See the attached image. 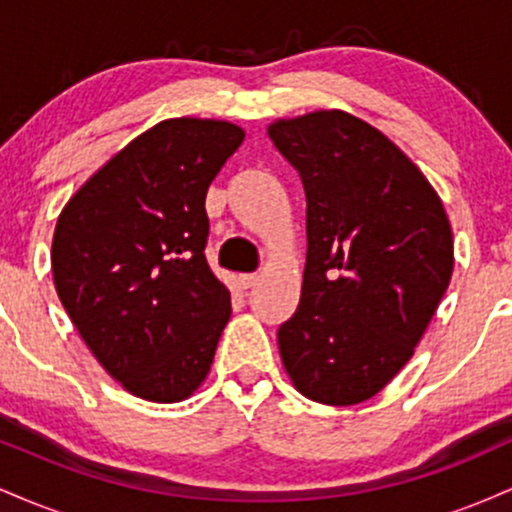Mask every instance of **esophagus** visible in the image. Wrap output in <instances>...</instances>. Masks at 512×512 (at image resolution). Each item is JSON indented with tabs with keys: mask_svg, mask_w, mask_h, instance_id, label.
Segmentation results:
<instances>
[{
	"mask_svg": "<svg viewBox=\"0 0 512 512\" xmlns=\"http://www.w3.org/2000/svg\"><path fill=\"white\" fill-rule=\"evenodd\" d=\"M257 281H260V276L257 274H240L238 276V284L243 286V289H250V286H255Z\"/></svg>",
	"mask_w": 512,
	"mask_h": 512,
	"instance_id": "34e87169",
	"label": "esophagus"
}]
</instances>
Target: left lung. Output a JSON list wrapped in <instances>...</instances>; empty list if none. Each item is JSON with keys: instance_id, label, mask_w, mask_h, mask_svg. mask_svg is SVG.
I'll return each mask as SVG.
<instances>
[{"instance_id": "left-lung-1", "label": "left lung", "mask_w": 512, "mask_h": 512, "mask_svg": "<svg viewBox=\"0 0 512 512\" xmlns=\"http://www.w3.org/2000/svg\"><path fill=\"white\" fill-rule=\"evenodd\" d=\"M267 134L308 202L301 301L276 334L281 363L313 402H366L407 366L448 291L450 219L419 166L361 117L313 110Z\"/></svg>"}]
</instances>
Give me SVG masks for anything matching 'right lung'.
I'll return each mask as SVG.
<instances>
[{"label":"right lung","mask_w":512,"mask_h":512,"mask_svg":"<svg viewBox=\"0 0 512 512\" xmlns=\"http://www.w3.org/2000/svg\"><path fill=\"white\" fill-rule=\"evenodd\" d=\"M243 139L228 120H161L105 161L57 219V296L105 373L146 402L195 395L231 320V291L204 260V199Z\"/></svg>","instance_id":"add662e5"}]
</instances>
